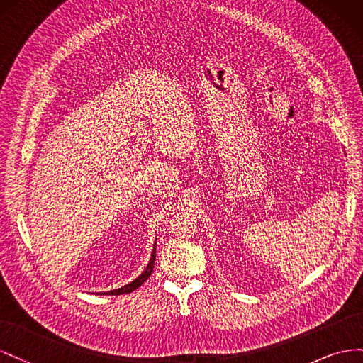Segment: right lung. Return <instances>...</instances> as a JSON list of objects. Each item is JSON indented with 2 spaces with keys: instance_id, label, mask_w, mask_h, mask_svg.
<instances>
[{
  "instance_id": "obj_1",
  "label": "right lung",
  "mask_w": 363,
  "mask_h": 363,
  "mask_svg": "<svg viewBox=\"0 0 363 363\" xmlns=\"http://www.w3.org/2000/svg\"><path fill=\"white\" fill-rule=\"evenodd\" d=\"M157 245V243H155ZM157 247H153V252H152V258H150V262H149V264H147V267H146V271H144L138 278H135L133 279L132 283H129V284H126L124 287H120V289H116V291H111V292H106V295H121V294H130V292H133L135 291V289H138L144 281H146V279L150 277V274L153 272V264H155V257H157ZM101 295H105V294H101Z\"/></svg>"
}]
</instances>
